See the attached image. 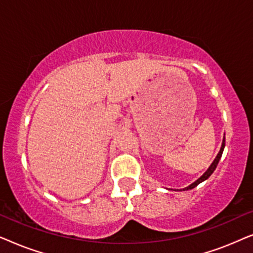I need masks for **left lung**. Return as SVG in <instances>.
I'll use <instances>...</instances> for the list:
<instances>
[{
  "label": "left lung",
  "instance_id": "1",
  "mask_svg": "<svg viewBox=\"0 0 253 253\" xmlns=\"http://www.w3.org/2000/svg\"><path fill=\"white\" fill-rule=\"evenodd\" d=\"M223 148H224V138H223V141H222V145H221V148H220V152H219V154L216 155V158L214 159V161L212 162V165L210 166V168L207 169V170L205 171V174H204L202 177L200 178H198L197 179L196 182H193L191 185H189V186H186V188H184L183 189V191H184V190H191V189H193V188H196L197 185L199 184V183H202V182H204L205 181V179H207L210 177L211 175L213 174V171L215 170V168H216V166H217V164H219V161H220V159H221V155H222V152H223Z\"/></svg>",
  "mask_w": 253,
  "mask_h": 253
}]
</instances>
